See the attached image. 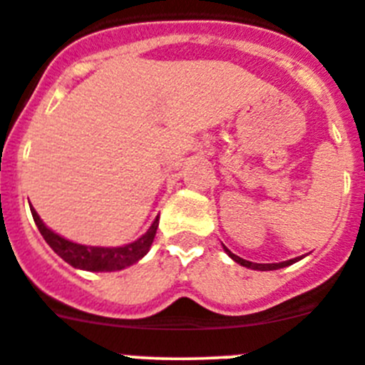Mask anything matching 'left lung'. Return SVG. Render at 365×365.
Returning <instances> with one entry per match:
<instances>
[{"label":"left lung","instance_id":"obj_1","mask_svg":"<svg viewBox=\"0 0 365 365\" xmlns=\"http://www.w3.org/2000/svg\"><path fill=\"white\" fill-rule=\"evenodd\" d=\"M222 247H224L225 255H227L229 258L232 259V262L240 263L242 267H247V269H252V270H277V269H283V267H289V265H292V263L299 262V259L303 258V256H299V258L287 259V262H279V263H255V262H247V259L240 258V256H237V255H232V252L229 251V249L225 247V245H222Z\"/></svg>","mask_w":365,"mask_h":365}]
</instances>
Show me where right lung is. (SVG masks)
Listing matches in <instances>:
<instances>
[{"label": "right lung", "mask_w": 365, "mask_h": 365, "mask_svg": "<svg viewBox=\"0 0 365 365\" xmlns=\"http://www.w3.org/2000/svg\"><path fill=\"white\" fill-rule=\"evenodd\" d=\"M32 211L34 222H36L37 229L41 231L43 238L46 240V244L64 259L66 263H69L75 269L81 270H89V272H114V270L127 269V267L134 265V263L140 262L148 251H150V245L154 242L155 231H158L159 225V215L155 217V220L152 222V225L148 227V231L145 232L143 237H140L138 240L130 242V244L118 245V247H98V245H84L76 244V242L68 240V238L61 237L55 231H51L41 217L37 215V211L34 210V206L30 207Z\"/></svg>", "instance_id": "add662e5"}]
</instances>
